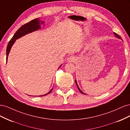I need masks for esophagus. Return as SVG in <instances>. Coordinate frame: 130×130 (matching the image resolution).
Instances as JSON below:
<instances>
[{"mask_svg": "<svg viewBox=\"0 0 130 130\" xmlns=\"http://www.w3.org/2000/svg\"><path fill=\"white\" fill-rule=\"evenodd\" d=\"M75 61H76V58L75 56H70L67 58V62H74Z\"/></svg>", "mask_w": 130, "mask_h": 130, "instance_id": "1", "label": "esophagus"}]
</instances>
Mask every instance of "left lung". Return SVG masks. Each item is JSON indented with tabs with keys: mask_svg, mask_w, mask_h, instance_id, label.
Returning a JSON list of instances; mask_svg holds the SVG:
<instances>
[{
	"mask_svg": "<svg viewBox=\"0 0 130 130\" xmlns=\"http://www.w3.org/2000/svg\"><path fill=\"white\" fill-rule=\"evenodd\" d=\"M114 35H115V37H117V38H118L120 39V40H122V38H121V37L119 36V35L118 34H116V33H115V32H114ZM75 83H76V86H77V88H78V89L79 90V91L80 92V93H82V94H86V95H87V94H85V93H83V92H82V90H81L80 89L79 87H78V85H77V83L76 80H75Z\"/></svg>",
	"mask_w": 130,
	"mask_h": 130,
	"instance_id": "8db88e82",
	"label": "left lung"
}]
</instances>
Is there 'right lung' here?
Returning <instances> with one entry per match:
<instances>
[{
    "label": "right lung",
    "instance_id": "right-lung-1",
    "mask_svg": "<svg viewBox=\"0 0 130 130\" xmlns=\"http://www.w3.org/2000/svg\"><path fill=\"white\" fill-rule=\"evenodd\" d=\"M44 22H42L40 21V18H36L34 20L31 21L30 22L26 23L25 24L23 25L20 28H19L14 35H13V36L12 37L11 39V40L8 43V45L7 46V48H6V61H7V58H8V56L9 54L10 53V52L11 50V49L12 46L13 44L14 43V42L16 41L17 39L21 38L23 36H24V35L27 34H30L34 32V31H37L39 29H40L41 28V24H44ZM62 64H61L60 67H59L58 68H60L62 66ZM53 88L51 89L50 91L45 94H44V95H40V96H45L46 95L48 94H50L51 92L52 91Z\"/></svg>",
    "mask_w": 130,
    "mask_h": 130
}]
</instances>
